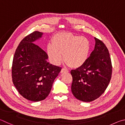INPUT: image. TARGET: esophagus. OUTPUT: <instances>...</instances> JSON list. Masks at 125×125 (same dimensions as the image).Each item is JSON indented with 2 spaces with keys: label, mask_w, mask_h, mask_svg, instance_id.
<instances>
[{
  "label": "esophagus",
  "mask_w": 125,
  "mask_h": 125,
  "mask_svg": "<svg viewBox=\"0 0 125 125\" xmlns=\"http://www.w3.org/2000/svg\"><path fill=\"white\" fill-rule=\"evenodd\" d=\"M67 72H69V71L65 69H62L61 70V73H67Z\"/></svg>",
  "instance_id": "esophagus-1"
}]
</instances>
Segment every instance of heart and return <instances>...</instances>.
I'll return each instance as SVG.
<instances>
[{"instance_id": "b5f03b06", "label": "heart", "mask_w": 125, "mask_h": 125, "mask_svg": "<svg viewBox=\"0 0 125 125\" xmlns=\"http://www.w3.org/2000/svg\"><path fill=\"white\" fill-rule=\"evenodd\" d=\"M52 45L48 44L47 50L49 60L53 64H60L64 59L69 66L78 68L88 59L91 44L86 37L59 32L52 37Z\"/></svg>"}]
</instances>
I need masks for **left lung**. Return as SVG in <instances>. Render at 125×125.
<instances>
[{"label":"left lung","instance_id":"obj_1","mask_svg":"<svg viewBox=\"0 0 125 125\" xmlns=\"http://www.w3.org/2000/svg\"><path fill=\"white\" fill-rule=\"evenodd\" d=\"M94 49L86 62L78 68L72 70L71 91L77 99L90 102L103 93L110 81L112 65L108 48L94 37Z\"/></svg>","mask_w":125,"mask_h":125}]
</instances>
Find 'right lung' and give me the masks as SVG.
I'll use <instances>...</instances> for the list:
<instances>
[{
	"instance_id": "add662e5",
	"label": "right lung",
	"mask_w": 125,
	"mask_h": 125,
	"mask_svg": "<svg viewBox=\"0 0 125 125\" xmlns=\"http://www.w3.org/2000/svg\"><path fill=\"white\" fill-rule=\"evenodd\" d=\"M43 34L34 31L25 37L17 47L12 61L13 83L23 97L33 102L48 97L61 70L49 64L47 54L34 43Z\"/></svg>"
}]
</instances>
